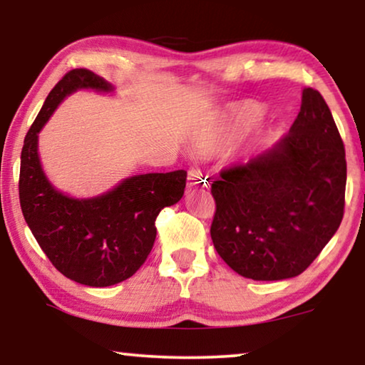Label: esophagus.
<instances>
[{
    "instance_id": "1",
    "label": "esophagus",
    "mask_w": 365,
    "mask_h": 365,
    "mask_svg": "<svg viewBox=\"0 0 365 365\" xmlns=\"http://www.w3.org/2000/svg\"><path fill=\"white\" fill-rule=\"evenodd\" d=\"M207 186V181L206 178H204V174L199 171L197 168H191L187 171V187L192 189V187H206Z\"/></svg>"
}]
</instances>
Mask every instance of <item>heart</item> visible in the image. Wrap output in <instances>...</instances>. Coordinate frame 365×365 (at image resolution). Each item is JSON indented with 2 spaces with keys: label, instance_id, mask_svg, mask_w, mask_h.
<instances>
[{
  "label": "heart",
  "instance_id": "1",
  "mask_svg": "<svg viewBox=\"0 0 365 365\" xmlns=\"http://www.w3.org/2000/svg\"><path fill=\"white\" fill-rule=\"evenodd\" d=\"M259 116V109H249V111H246V114H244V119L246 121H254V119H257Z\"/></svg>",
  "mask_w": 365,
  "mask_h": 365
}]
</instances>
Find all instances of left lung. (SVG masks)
Here are the masks:
<instances>
[{"instance_id":"left-lung-1","label":"left lung","mask_w":365,"mask_h":365,"mask_svg":"<svg viewBox=\"0 0 365 365\" xmlns=\"http://www.w3.org/2000/svg\"><path fill=\"white\" fill-rule=\"evenodd\" d=\"M211 184L214 247L242 277L281 281L311 266L341 226L346 149L321 93L302 89L289 133Z\"/></svg>"}]
</instances>
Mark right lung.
<instances>
[{
	"label": "right lung",
	"instance_id": "add662e5",
	"mask_svg": "<svg viewBox=\"0 0 365 365\" xmlns=\"http://www.w3.org/2000/svg\"><path fill=\"white\" fill-rule=\"evenodd\" d=\"M113 91L86 68L68 71L48 94L24 138L19 204L39 247L63 276L91 287L126 281L143 266L156 239L161 209L182 197L187 173H149L124 179L103 196L74 199L56 191L38 156V133L76 89Z\"/></svg>",
	"mask_w": 365,
	"mask_h": 365
}]
</instances>
